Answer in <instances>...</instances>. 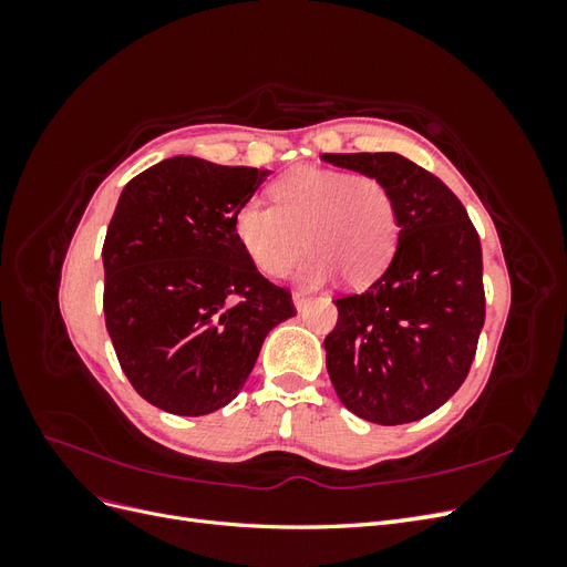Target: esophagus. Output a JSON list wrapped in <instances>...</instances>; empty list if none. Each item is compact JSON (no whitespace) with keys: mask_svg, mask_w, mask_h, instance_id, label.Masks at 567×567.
Listing matches in <instances>:
<instances>
[{"mask_svg":"<svg viewBox=\"0 0 567 567\" xmlns=\"http://www.w3.org/2000/svg\"><path fill=\"white\" fill-rule=\"evenodd\" d=\"M307 302H310V296H307V293H300V290H296V293H293V305H296V310H298V312H302L305 307H307Z\"/></svg>","mask_w":567,"mask_h":567,"instance_id":"esophagus-1","label":"esophagus"}]
</instances>
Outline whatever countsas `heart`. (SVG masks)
Returning <instances> with one entry per match:
<instances>
[{
    "label": "heart",
    "instance_id": "obj_1",
    "mask_svg": "<svg viewBox=\"0 0 567 567\" xmlns=\"http://www.w3.org/2000/svg\"><path fill=\"white\" fill-rule=\"evenodd\" d=\"M271 205L244 203L234 234L248 260L267 277H284L305 246L312 250L300 277L319 284L340 274L348 286L379 279L400 236L390 188L371 175L298 167L269 186Z\"/></svg>",
    "mask_w": 567,
    "mask_h": 567
}]
</instances>
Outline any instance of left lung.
Masks as SVG:
<instances>
[{
  "mask_svg": "<svg viewBox=\"0 0 567 567\" xmlns=\"http://www.w3.org/2000/svg\"><path fill=\"white\" fill-rule=\"evenodd\" d=\"M381 179L398 205L392 262L364 293L338 298L326 369L359 419L400 425L433 414L466 381L485 323L483 250L461 200L400 153H321Z\"/></svg>",
  "mask_w": 567,
  "mask_h": 567,
  "instance_id": "1",
  "label": "left lung"
}]
</instances>
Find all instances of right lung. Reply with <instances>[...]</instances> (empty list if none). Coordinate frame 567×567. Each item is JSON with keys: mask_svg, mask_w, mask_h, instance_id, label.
<instances>
[{"mask_svg": "<svg viewBox=\"0 0 567 567\" xmlns=\"http://www.w3.org/2000/svg\"><path fill=\"white\" fill-rule=\"evenodd\" d=\"M269 169L196 156L161 161L117 198L104 250V315L132 388L167 414L227 406L267 333L296 317L234 234Z\"/></svg>", "mask_w": 567, "mask_h": 567, "instance_id": "1", "label": "right lung"}]
</instances>
